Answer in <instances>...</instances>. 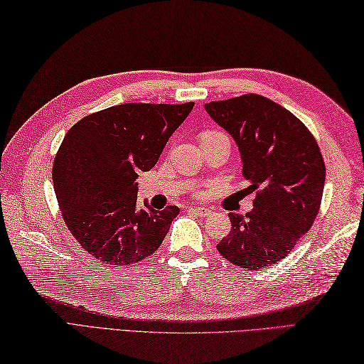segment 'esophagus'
<instances>
[{"label":"esophagus","instance_id":"obj_1","mask_svg":"<svg viewBox=\"0 0 364 364\" xmlns=\"http://www.w3.org/2000/svg\"><path fill=\"white\" fill-rule=\"evenodd\" d=\"M190 210L193 213H196L198 217H209V215L213 213V210L205 209V207H190Z\"/></svg>","mask_w":364,"mask_h":364}]
</instances>
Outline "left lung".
<instances>
[{
    "instance_id": "1",
    "label": "left lung",
    "mask_w": 364,
    "mask_h": 364,
    "mask_svg": "<svg viewBox=\"0 0 364 364\" xmlns=\"http://www.w3.org/2000/svg\"><path fill=\"white\" fill-rule=\"evenodd\" d=\"M207 114L235 141L255 209L229 213L231 232L218 253L240 269L279 262L317 217L325 163L314 136L299 117L257 94L210 102Z\"/></svg>"
}]
</instances>
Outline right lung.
Returning <instances> with one entry per match:
<instances>
[{"label": "right lung", "instance_id": "right-lung-1", "mask_svg": "<svg viewBox=\"0 0 364 364\" xmlns=\"http://www.w3.org/2000/svg\"><path fill=\"white\" fill-rule=\"evenodd\" d=\"M195 103H122L89 114L64 136L53 163L63 218L89 255L130 265L157 250L179 207L138 209L136 177L155 166Z\"/></svg>", "mask_w": 364, "mask_h": 364}]
</instances>
